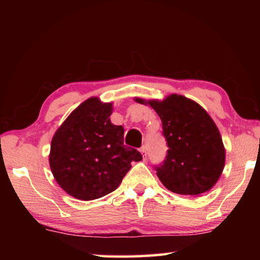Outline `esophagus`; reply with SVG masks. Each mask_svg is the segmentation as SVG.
<instances>
[{"instance_id":"esophagus-1","label":"esophagus","mask_w":260,"mask_h":260,"mask_svg":"<svg viewBox=\"0 0 260 260\" xmlns=\"http://www.w3.org/2000/svg\"><path fill=\"white\" fill-rule=\"evenodd\" d=\"M140 151H141V155H142V157H143V159H146V158H147V149H146V147L141 148Z\"/></svg>"}]
</instances>
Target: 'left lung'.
<instances>
[{
  "label": "left lung",
  "instance_id": "1",
  "mask_svg": "<svg viewBox=\"0 0 260 260\" xmlns=\"http://www.w3.org/2000/svg\"><path fill=\"white\" fill-rule=\"evenodd\" d=\"M159 116L167 155L155 166L160 182L175 193L199 196L209 191L222 173L225 147L217 125L192 100L172 94L165 100L144 101Z\"/></svg>",
  "mask_w": 260,
  "mask_h": 260
}]
</instances>
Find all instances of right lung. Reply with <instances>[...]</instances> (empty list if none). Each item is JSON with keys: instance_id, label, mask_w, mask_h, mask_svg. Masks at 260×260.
Instances as JSON below:
<instances>
[{"instance_id": "1", "label": "right lung", "mask_w": 260, "mask_h": 260, "mask_svg": "<svg viewBox=\"0 0 260 260\" xmlns=\"http://www.w3.org/2000/svg\"><path fill=\"white\" fill-rule=\"evenodd\" d=\"M112 103L90 98L72 111L51 140L49 164L69 195L91 201L116 190L142 155L124 144V128L110 120Z\"/></svg>"}]
</instances>
